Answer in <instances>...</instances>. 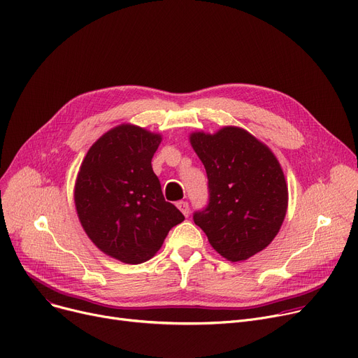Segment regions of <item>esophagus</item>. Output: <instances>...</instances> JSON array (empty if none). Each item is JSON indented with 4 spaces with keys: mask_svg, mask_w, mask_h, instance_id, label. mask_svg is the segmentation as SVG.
I'll return each mask as SVG.
<instances>
[{
    "mask_svg": "<svg viewBox=\"0 0 358 358\" xmlns=\"http://www.w3.org/2000/svg\"><path fill=\"white\" fill-rule=\"evenodd\" d=\"M177 208L180 209V212L187 217L190 215V204L187 203V201H184V200H181V201H178L177 203Z\"/></svg>",
    "mask_w": 358,
    "mask_h": 358,
    "instance_id": "esophagus-1",
    "label": "esophagus"
}]
</instances>
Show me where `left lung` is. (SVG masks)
Listing matches in <instances>:
<instances>
[{
	"label": "left lung",
	"mask_w": 358,
	"mask_h": 358,
	"mask_svg": "<svg viewBox=\"0 0 358 358\" xmlns=\"http://www.w3.org/2000/svg\"><path fill=\"white\" fill-rule=\"evenodd\" d=\"M209 180V203L193 215L213 250L236 262L267 248L287 212V184L271 149L227 126L190 135Z\"/></svg>",
	"instance_id": "left-lung-1"
}]
</instances>
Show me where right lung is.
I'll return each instance as SVG.
<instances>
[{
    "label": "right lung",
    "instance_id": "obj_1",
    "mask_svg": "<svg viewBox=\"0 0 358 358\" xmlns=\"http://www.w3.org/2000/svg\"><path fill=\"white\" fill-rule=\"evenodd\" d=\"M162 138L135 124H120L94 143L75 182V208L100 251L126 264H141L162 247L184 220L165 201L152 169Z\"/></svg>",
    "mask_w": 358,
    "mask_h": 358
}]
</instances>
